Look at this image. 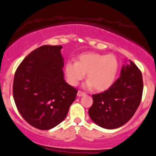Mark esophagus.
<instances>
[{
  "instance_id": "1",
  "label": "esophagus",
  "mask_w": 156,
  "mask_h": 156,
  "mask_svg": "<svg viewBox=\"0 0 156 156\" xmlns=\"http://www.w3.org/2000/svg\"><path fill=\"white\" fill-rule=\"evenodd\" d=\"M84 94H85V92H82V91H80V90H78V94H77V95H78V97H81V96L84 95Z\"/></svg>"
}]
</instances>
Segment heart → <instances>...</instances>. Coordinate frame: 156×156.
<instances>
[{
  "label": "heart",
  "instance_id": "b5f03b06",
  "mask_svg": "<svg viewBox=\"0 0 156 156\" xmlns=\"http://www.w3.org/2000/svg\"><path fill=\"white\" fill-rule=\"evenodd\" d=\"M67 80L70 85L76 86L87 74L86 87H94L98 92L112 87L118 71V62L114 55L87 53L78 57V62L69 61L64 67Z\"/></svg>",
  "mask_w": 156,
  "mask_h": 156
}]
</instances>
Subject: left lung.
Returning a JSON list of instances; mask_svg holds the SVG:
<instances>
[{
    "label": "left lung",
    "mask_w": 156,
    "mask_h": 156,
    "mask_svg": "<svg viewBox=\"0 0 156 156\" xmlns=\"http://www.w3.org/2000/svg\"><path fill=\"white\" fill-rule=\"evenodd\" d=\"M130 61L122 68L121 75L106 91L92 94L89 109L92 120L102 128L114 129L131 119L140 105L143 79L140 69Z\"/></svg>",
    "instance_id": "left-lung-1"
}]
</instances>
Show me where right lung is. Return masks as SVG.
<instances>
[{"mask_svg":"<svg viewBox=\"0 0 156 156\" xmlns=\"http://www.w3.org/2000/svg\"><path fill=\"white\" fill-rule=\"evenodd\" d=\"M61 45H42L16 69L13 97L20 114L39 130L54 128L65 119L78 90L64 80Z\"/></svg>","mask_w":156,"mask_h":156,"instance_id":"right-lung-1","label":"right lung"}]
</instances>
